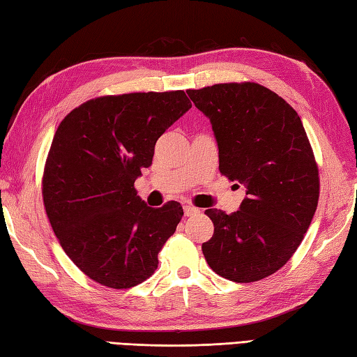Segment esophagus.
Returning <instances> with one entry per match:
<instances>
[{"label": "esophagus", "instance_id": "obj_1", "mask_svg": "<svg viewBox=\"0 0 357 357\" xmlns=\"http://www.w3.org/2000/svg\"><path fill=\"white\" fill-rule=\"evenodd\" d=\"M199 213V208L193 207L192 204H184V215L185 216H193V215H198Z\"/></svg>", "mask_w": 357, "mask_h": 357}]
</instances>
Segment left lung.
<instances>
[{
  "label": "left lung",
  "mask_w": 357,
  "mask_h": 357,
  "mask_svg": "<svg viewBox=\"0 0 357 357\" xmlns=\"http://www.w3.org/2000/svg\"><path fill=\"white\" fill-rule=\"evenodd\" d=\"M188 96L206 115L219 170L245 187L231 215L208 208L215 233L202 244L216 275L255 282L276 273L304 239L319 201V170L298 113L256 82H227Z\"/></svg>",
  "instance_id": "left-lung-1"
}]
</instances>
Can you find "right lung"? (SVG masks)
Returning <instances> with one entry per match:
<instances>
[{"label":"right lung","mask_w":357,"mask_h":357,"mask_svg":"<svg viewBox=\"0 0 357 357\" xmlns=\"http://www.w3.org/2000/svg\"><path fill=\"white\" fill-rule=\"evenodd\" d=\"M192 107L183 90L90 100L67 115L44 167L45 213L66 255L95 282L130 288L158 268L184 211L153 208L135 188L155 144Z\"/></svg>","instance_id":"right-lung-1"}]
</instances>
